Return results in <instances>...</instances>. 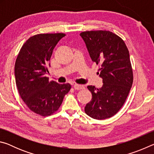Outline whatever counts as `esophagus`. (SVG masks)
Listing matches in <instances>:
<instances>
[{
	"label": "esophagus",
	"instance_id": "1",
	"mask_svg": "<svg viewBox=\"0 0 154 154\" xmlns=\"http://www.w3.org/2000/svg\"><path fill=\"white\" fill-rule=\"evenodd\" d=\"M73 88H74V89L76 90H83L85 88V87L83 86V85H79V84H75L73 85Z\"/></svg>",
	"mask_w": 154,
	"mask_h": 154
}]
</instances>
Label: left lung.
Listing matches in <instances>:
<instances>
[{
	"label": "left lung",
	"instance_id": "1",
	"mask_svg": "<svg viewBox=\"0 0 154 154\" xmlns=\"http://www.w3.org/2000/svg\"><path fill=\"white\" fill-rule=\"evenodd\" d=\"M80 36L93 62L100 65L102 88L88 85L92 98L85 106L88 116L95 119L111 118L126 101L133 82L129 51L124 41L106 30L85 31Z\"/></svg>",
	"mask_w": 154,
	"mask_h": 154
}]
</instances>
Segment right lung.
<instances>
[{"mask_svg": "<svg viewBox=\"0 0 154 154\" xmlns=\"http://www.w3.org/2000/svg\"><path fill=\"white\" fill-rule=\"evenodd\" d=\"M64 33L38 34L22 45L15 64V83L21 98L34 113L45 117L58 110L69 83L60 84L46 77L53 49Z\"/></svg>", "mask_w": 154, "mask_h": 154, "instance_id": "obj_1", "label": "right lung"}]
</instances>
